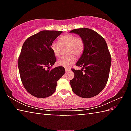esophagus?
Instances as JSON below:
<instances>
[{
	"label": "esophagus",
	"mask_w": 131,
	"mask_h": 131,
	"mask_svg": "<svg viewBox=\"0 0 131 131\" xmlns=\"http://www.w3.org/2000/svg\"><path fill=\"white\" fill-rule=\"evenodd\" d=\"M70 70V69H69V68H65V71H66V72H69Z\"/></svg>",
	"instance_id": "esophagus-1"
}]
</instances>
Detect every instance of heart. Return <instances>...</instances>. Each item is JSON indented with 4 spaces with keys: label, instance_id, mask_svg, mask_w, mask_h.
<instances>
[{
    "label": "heart",
    "instance_id": "1",
    "mask_svg": "<svg viewBox=\"0 0 131 131\" xmlns=\"http://www.w3.org/2000/svg\"><path fill=\"white\" fill-rule=\"evenodd\" d=\"M59 41H53L51 44V49L56 57H59L61 52V45H67L69 46L68 49V54H74L76 56H80L83 52L84 49V43L80 37H77L73 35L67 34L59 37ZM75 58L73 55L61 57L57 61L59 66L68 68L74 63Z\"/></svg>",
    "mask_w": 131,
    "mask_h": 131
}]
</instances>
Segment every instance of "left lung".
Instances as JSON below:
<instances>
[{
    "label": "left lung",
    "instance_id": "8db88e82",
    "mask_svg": "<svg viewBox=\"0 0 131 131\" xmlns=\"http://www.w3.org/2000/svg\"><path fill=\"white\" fill-rule=\"evenodd\" d=\"M70 33L79 35L84 43L83 54L76 63L82 69H72L74 77L70 81L71 87L80 97H94L103 90L109 76L112 58L107 45L100 35L91 29H76Z\"/></svg>",
    "mask_w": 131,
    "mask_h": 131
}]
</instances>
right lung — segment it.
I'll list each match as a JSON object with an SVG mask.
<instances>
[{"mask_svg": "<svg viewBox=\"0 0 131 131\" xmlns=\"http://www.w3.org/2000/svg\"><path fill=\"white\" fill-rule=\"evenodd\" d=\"M62 32L42 30L26 40L18 59L19 74L26 90L33 96L44 98L56 90L57 81L65 74L63 66L50 70L56 58L51 44Z\"/></svg>", "mask_w": 131, "mask_h": 131, "instance_id": "add662e5", "label": "right lung"}]
</instances>
